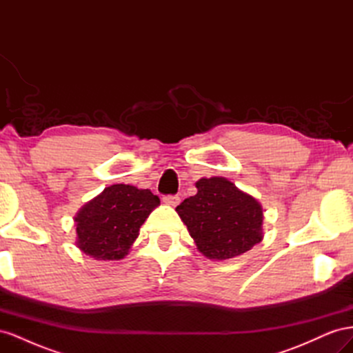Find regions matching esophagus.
Segmentation results:
<instances>
[{"mask_svg": "<svg viewBox=\"0 0 353 353\" xmlns=\"http://www.w3.org/2000/svg\"><path fill=\"white\" fill-rule=\"evenodd\" d=\"M179 196L178 194H169V196H165L163 197V201L166 203V205H169V206H176L178 203H179Z\"/></svg>", "mask_w": 353, "mask_h": 353, "instance_id": "1", "label": "esophagus"}]
</instances>
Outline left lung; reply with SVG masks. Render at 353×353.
I'll return each instance as SVG.
<instances>
[{"instance_id": "left-lung-1", "label": "left lung", "mask_w": 353, "mask_h": 353, "mask_svg": "<svg viewBox=\"0 0 353 353\" xmlns=\"http://www.w3.org/2000/svg\"><path fill=\"white\" fill-rule=\"evenodd\" d=\"M197 194L185 199L176 212L209 259H230L262 240V208L227 178H201Z\"/></svg>"}]
</instances>
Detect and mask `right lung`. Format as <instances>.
Masks as SVG:
<instances>
[{"label": "right lung", "instance_id": "1", "mask_svg": "<svg viewBox=\"0 0 353 353\" xmlns=\"http://www.w3.org/2000/svg\"><path fill=\"white\" fill-rule=\"evenodd\" d=\"M159 203L150 190L126 184L108 187L74 218L78 248L99 261L122 259Z\"/></svg>", "mask_w": 353, "mask_h": 353}]
</instances>
